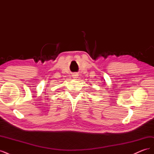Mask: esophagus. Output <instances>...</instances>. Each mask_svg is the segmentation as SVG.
Returning a JSON list of instances; mask_svg holds the SVG:
<instances>
[{
    "instance_id": "1",
    "label": "esophagus",
    "mask_w": 154,
    "mask_h": 154,
    "mask_svg": "<svg viewBox=\"0 0 154 154\" xmlns=\"http://www.w3.org/2000/svg\"><path fill=\"white\" fill-rule=\"evenodd\" d=\"M78 76V75H77V74H74L73 76ZM74 78H77V77H74Z\"/></svg>"
}]
</instances>
